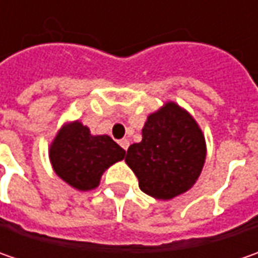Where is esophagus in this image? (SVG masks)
I'll return each instance as SVG.
<instances>
[{
  "mask_svg": "<svg viewBox=\"0 0 258 258\" xmlns=\"http://www.w3.org/2000/svg\"><path fill=\"white\" fill-rule=\"evenodd\" d=\"M119 145L126 151V149L129 148V141H127V139H120V141H119Z\"/></svg>",
  "mask_w": 258,
  "mask_h": 258,
  "instance_id": "1",
  "label": "esophagus"
}]
</instances>
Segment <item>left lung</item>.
Returning <instances> with one entry per match:
<instances>
[{
    "instance_id": "1",
    "label": "left lung",
    "mask_w": 258,
    "mask_h": 258,
    "mask_svg": "<svg viewBox=\"0 0 258 258\" xmlns=\"http://www.w3.org/2000/svg\"><path fill=\"white\" fill-rule=\"evenodd\" d=\"M205 155L201 127L185 109L168 102L148 116L142 141L129 146L124 161L145 194L156 200H172L192 188Z\"/></svg>"
}]
</instances>
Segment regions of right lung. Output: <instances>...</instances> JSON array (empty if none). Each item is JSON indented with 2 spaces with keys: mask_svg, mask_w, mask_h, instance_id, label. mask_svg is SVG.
Returning a JSON list of instances; mask_svg holds the SVG:
<instances>
[{
  "mask_svg": "<svg viewBox=\"0 0 258 258\" xmlns=\"http://www.w3.org/2000/svg\"><path fill=\"white\" fill-rule=\"evenodd\" d=\"M124 155V149L110 136H93L79 120L66 123L48 149L54 172L79 191L94 189L104 171L122 161Z\"/></svg>",
  "mask_w": 258,
  "mask_h": 258,
  "instance_id": "obj_1",
  "label": "right lung"
}]
</instances>
